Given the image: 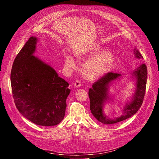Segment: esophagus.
Returning a JSON list of instances; mask_svg holds the SVG:
<instances>
[{"label":"esophagus","mask_w":159,"mask_h":159,"mask_svg":"<svg viewBox=\"0 0 159 159\" xmlns=\"http://www.w3.org/2000/svg\"><path fill=\"white\" fill-rule=\"evenodd\" d=\"M81 85V82L80 80H76V81L74 83V86L76 87H80Z\"/></svg>","instance_id":"esophagus-1"}]
</instances>
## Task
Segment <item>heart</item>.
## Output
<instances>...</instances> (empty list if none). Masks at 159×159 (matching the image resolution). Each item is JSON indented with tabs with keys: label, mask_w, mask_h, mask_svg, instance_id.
<instances>
[{
	"label": "heart",
	"mask_w": 159,
	"mask_h": 159,
	"mask_svg": "<svg viewBox=\"0 0 159 159\" xmlns=\"http://www.w3.org/2000/svg\"><path fill=\"white\" fill-rule=\"evenodd\" d=\"M102 47L99 44L94 45L90 49L76 53L77 59L80 61L88 60L84 66L83 72L85 78L95 80L106 74L111 69L114 63V56L110 52H102ZM65 65L70 69L75 66L74 58L68 55L65 57Z\"/></svg>",
	"instance_id": "obj_1"
}]
</instances>
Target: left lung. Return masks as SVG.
<instances>
[{"label":"left lung","instance_id":"8db88e82","mask_svg":"<svg viewBox=\"0 0 159 159\" xmlns=\"http://www.w3.org/2000/svg\"><path fill=\"white\" fill-rule=\"evenodd\" d=\"M134 54L137 58H143L139 50H134ZM137 77V89L133 96V99L129 104H126L123 109V115L119 118L111 119L106 116L103 112L102 107L106 101L109 99L107 90L110 83L121 76L120 74L108 72L100 79L95 82L93 87L89 90L90 99V109L93 116L101 123L106 125L115 124L124 121L134 115L141 107L145 94L147 68L145 64H142L133 72Z\"/></svg>","mask_w":159,"mask_h":159}]
</instances>
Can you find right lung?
I'll return each instance as SVG.
<instances>
[{
    "label": "right lung",
    "instance_id": "add662e5",
    "mask_svg": "<svg viewBox=\"0 0 159 159\" xmlns=\"http://www.w3.org/2000/svg\"><path fill=\"white\" fill-rule=\"evenodd\" d=\"M37 38L31 36L17 55L11 72L15 105L32 123L50 126L64 118L69 84L49 65L33 55Z\"/></svg>",
    "mask_w": 159,
    "mask_h": 159
}]
</instances>
